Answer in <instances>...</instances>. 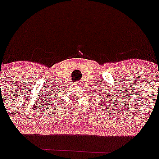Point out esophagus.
<instances>
[{
  "label": "esophagus",
  "instance_id": "esophagus-1",
  "mask_svg": "<svg viewBox=\"0 0 159 159\" xmlns=\"http://www.w3.org/2000/svg\"><path fill=\"white\" fill-rule=\"evenodd\" d=\"M77 83V84H80V82H77V83Z\"/></svg>",
  "mask_w": 159,
  "mask_h": 159
}]
</instances>
